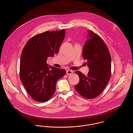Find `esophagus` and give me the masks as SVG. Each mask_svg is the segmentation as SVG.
<instances>
[{"label": "esophagus", "mask_w": 133, "mask_h": 133, "mask_svg": "<svg viewBox=\"0 0 133 133\" xmlns=\"http://www.w3.org/2000/svg\"><path fill=\"white\" fill-rule=\"evenodd\" d=\"M73 71L72 70H68L67 71H66V73L68 75H71L72 73H73Z\"/></svg>", "instance_id": "1"}]
</instances>
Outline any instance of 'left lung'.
<instances>
[{
  "label": "left lung",
  "instance_id": "1",
  "mask_svg": "<svg viewBox=\"0 0 133 133\" xmlns=\"http://www.w3.org/2000/svg\"><path fill=\"white\" fill-rule=\"evenodd\" d=\"M88 38L83 49V58L87 61L89 72L85 76L75 73L80 81L75 86L78 93L85 98L93 99L100 95L111 77V58L107 46L97 34L89 30Z\"/></svg>",
  "mask_w": 133,
  "mask_h": 133
}]
</instances>
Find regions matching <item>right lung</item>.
<instances>
[{
    "label": "right lung",
    "instance_id": "1",
    "mask_svg": "<svg viewBox=\"0 0 133 133\" xmlns=\"http://www.w3.org/2000/svg\"><path fill=\"white\" fill-rule=\"evenodd\" d=\"M65 30L46 31L30 38L20 57V78L27 92L38 102H44L53 96L57 81L66 74L65 70L48 67L47 58L58 52Z\"/></svg>",
    "mask_w": 133,
    "mask_h": 133
}]
</instances>
